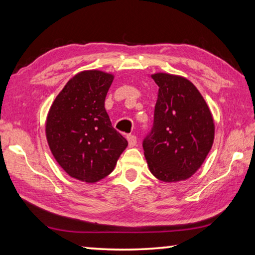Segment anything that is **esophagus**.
I'll use <instances>...</instances> for the list:
<instances>
[{
  "mask_svg": "<svg viewBox=\"0 0 255 255\" xmlns=\"http://www.w3.org/2000/svg\"><path fill=\"white\" fill-rule=\"evenodd\" d=\"M127 140H128L129 146H130V147H133L137 143V137L133 135H127Z\"/></svg>",
  "mask_w": 255,
  "mask_h": 255,
  "instance_id": "esophagus-1",
  "label": "esophagus"
}]
</instances>
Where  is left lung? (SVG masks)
I'll use <instances>...</instances> for the list:
<instances>
[{
    "mask_svg": "<svg viewBox=\"0 0 255 255\" xmlns=\"http://www.w3.org/2000/svg\"><path fill=\"white\" fill-rule=\"evenodd\" d=\"M158 85L154 124L143 141L148 169L163 182L187 180L199 170L215 137L213 115L185 77L150 75Z\"/></svg>",
    "mask_w": 255,
    "mask_h": 255,
    "instance_id": "8db88e82",
    "label": "left lung"
}]
</instances>
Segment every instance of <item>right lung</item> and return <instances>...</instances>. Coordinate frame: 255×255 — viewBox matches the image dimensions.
Returning <instances> with one entry per match:
<instances>
[{
    "instance_id": "right-lung-1",
    "label": "right lung",
    "mask_w": 255,
    "mask_h": 255,
    "mask_svg": "<svg viewBox=\"0 0 255 255\" xmlns=\"http://www.w3.org/2000/svg\"><path fill=\"white\" fill-rule=\"evenodd\" d=\"M114 75L90 70L73 76L51 105L46 120L49 148L60 167L94 183L114 171L128 141L112 127L105 100Z\"/></svg>"
}]
</instances>
